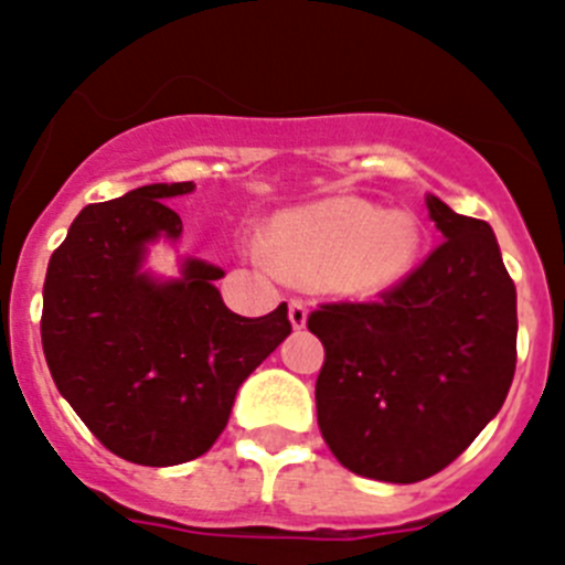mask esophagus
Segmentation results:
<instances>
[{
	"label": "esophagus",
	"instance_id": "esophagus-1",
	"mask_svg": "<svg viewBox=\"0 0 565 565\" xmlns=\"http://www.w3.org/2000/svg\"><path fill=\"white\" fill-rule=\"evenodd\" d=\"M307 318H309L307 303L298 298L289 300V323H292V329H303V326H307Z\"/></svg>",
	"mask_w": 565,
	"mask_h": 565
}]
</instances>
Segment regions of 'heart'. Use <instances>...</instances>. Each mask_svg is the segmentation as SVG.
Masks as SVG:
<instances>
[{
	"mask_svg": "<svg viewBox=\"0 0 565 565\" xmlns=\"http://www.w3.org/2000/svg\"><path fill=\"white\" fill-rule=\"evenodd\" d=\"M420 250L418 220L409 211H382L356 194H334L278 211L265 236L250 242L258 265L318 281L342 298L367 300L409 276Z\"/></svg>",
	"mask_w": 565,
	"mask_h": 565,
	"instance_id": "obj_1",
	"label": "heart"
}]
</instances>
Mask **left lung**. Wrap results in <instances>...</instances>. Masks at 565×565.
<instances>
[{
    "label": "left lung",
    "instance_id": "1",
    "mask_svg": "<svg viewBox=\"0 0 565 565\" xmlns=\"http://www.w3.org/2000/svg\"><path fill=\"white\" fill-rule=\"evenodd\" d=\"M443 242L379 303H323L307 326L331 455L360 477L409 484L443 471L497 418L515 373V284L484 220L426 198Z\"/></svg>",
    "mask_w": 565,
    "mask_h": 565
}]
</instances>
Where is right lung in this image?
Returning a JSON list of instances; mask_svg holds the SVG:
<instances>
[{
  "label": "right lung",
  "instance_id": "right-lung-1",
  "mask_svg": "<svg viewBox=\"0 0 565 565\" xmlns=\"http://www.w3.org/2000/svg\"><path fill=\"white\" fill-rule=\"evenodd\" d=\"M192 189L150 183L86 205L46 267L52 379L105 449L136 466L205 455L239 384L292 331L287 303L265 318L231 312L214 287L225 273L203 258H183L170 281L145 270L147 247L183 231L167 200Z\"/></svg>",
  "mask_w": 565,
  "mask_h": 565
}]
</instances>
